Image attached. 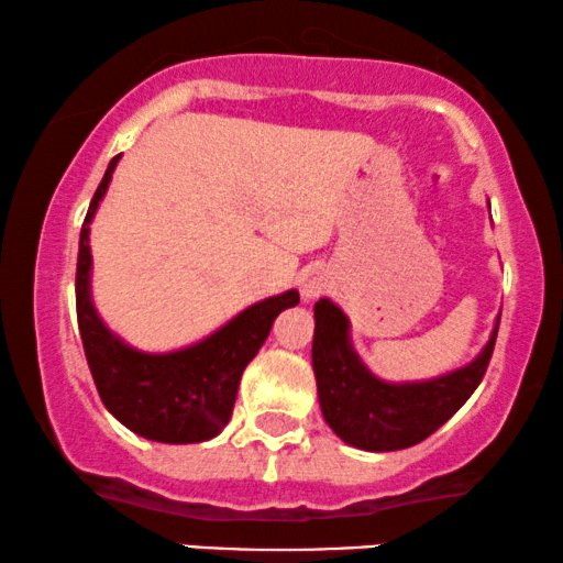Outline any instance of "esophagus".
<instances>
[{
	"mask_svg": "<svg viewBox=\"0 0 563 563\" xmlns=\"http://www.w3.org/2000/svg\"><path fill=\"white\" fill-rule=\"evenodd\" d=\"M319 294H322V283H319V280H309L303 286V296L306 298H317Z\"/></svg>",
	"mask_w": 563,
	"mask_h": 563,
	"instance_id": "1",
	"label": "esophagus"
}]
</instances>
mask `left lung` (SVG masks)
I'll list each match as a JSON object with an SVG mask.
<instances>
[{"label":"left lung","instance_id":"1","mask_svg":"<svg viewBox=\"0 0 563 563\" xmlns=\"http://www.w3.org/2000/svg\"><path fill=\"white\" fill-rule=\"evenodd\" d=\"M351 324L340 306L319 298L314 306V364L324 421L345 444L366 452H395L429 439L475 393L494 353L496 322L486 347L467 366L437 379L393 384L368 372L351 345Z\"/></svg>","mask_w":563,"mask_h":563}]
</instances>
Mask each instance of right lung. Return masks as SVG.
I'll return each mask as SVG.
<instances>
[{"label":"right lung","instance_id":"1","mask_svg":"<svg viewBox=\"0 0 563 563\" xmlns=\"http://www.w3.org/2000/svg\"><path fill=\"white\" fill-rule=\"evenodd\" d=\"M117 163L119 155L106 168L80 231L75 294L85 358L106 410L126 429L163 444L208 441L231 421L241 374L267 340L275 317L298 303V290L252 303L210 338L181 351H134L101 322L90 298V220Z\"/></svg>","mask_w":563,"mask_h":563}]
</instances>
